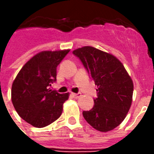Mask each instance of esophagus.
<instances>
[{
  "instance_id": "esophagus-1",
  "label": "esophagus",
  "mask_w": 154,
  "mask_h": 154,
  "mask_svg": "<svg viewBox=\"0 0 154 154\" xmlns=\"http://www.w3.org/2000/svg\"><path fill=\"white\" fill-rule=\"evenodd\" d=\"M72 95V97H74V98H79V97H81V93H72L71 94Z\"/></svg>"
}]
</instances>
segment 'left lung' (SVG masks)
<instances>
[{"instance_id":"1","label":"left lung","mask_w":154,"mask_h":154,"mask_svg":"<svg viewBox=\"0 0 154 154\" xmlns=\"http://www.w3.org/2000/svg\"><path fill=\"white\" fill-rule=\"evenodd\" d=\"M97 86L94 106L83 111L84 119L100 132L112 130L125 118L132 103L134 85L115 56L91 46L72 52Z\"/></svg>"}]
</instances>
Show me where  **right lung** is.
Instances as JSON below:
<instances>
[{
    "label": "right lung",
    "mask_w": 154,
    "mask_h": 154,
    "mask_svg": "<svg viewBox=\"0 0 154 154\" xmlns=\"http://www.w3.org/2000/svg\"><path fill=\"white\" fill-rule=\"evenodd\" d=\"M69 50L44 51L22 67L13 82L11 100L16 112L31 125L43 128L60 117L68 93L51 90L57 67Z\"/></svg>",
    "instance_id": "obj_1"
}]
</instances>
